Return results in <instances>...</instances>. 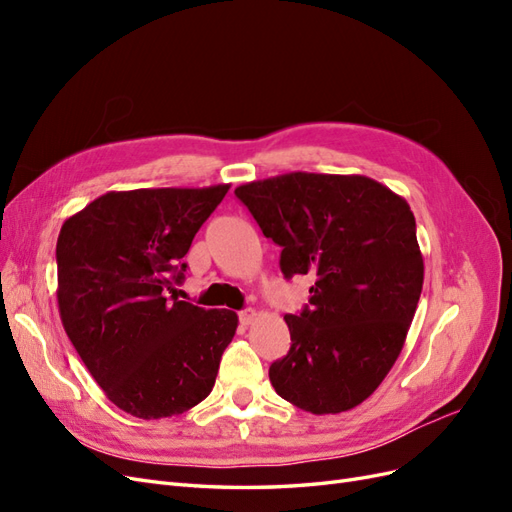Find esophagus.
Segmentation results:
<instances>
[{
	"label": "esophagus",
	"instance_id": "esophagus-1",
	"mask_svg": "<svg viewBox=\"0 0 512 512\" xmlns=\"http://www.w3.org/2000/svg\"><path fill=\"white\" fill-rule=\"evenodd\" d=\"M256 316V309H243V312H239V322L243 327H247V324H252L256 320Z\"/></svg>",
	"mask_w": 512,
	"mask_h": 512
}]
</instances>
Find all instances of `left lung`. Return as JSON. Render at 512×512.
<instances>
[{
	"instance_id": "obj_1",
	"label": "left lung",
	"mask_w": 512,
	"mask_h": 512,
	"mask_svg": "<svg viewBox=\"0 0 512 512\" xmlns=\"http://www.w3.org/2000/svg\"><path fill=\"white\" fill-rule=\"evenodd\" d=\"M235 194L282 247L286 280L316 277L309 305L284 316L292 344L269 367L275 393L312 414L363 404L404 348L423 290L410 205L363 175L288 173Z\"/></svg>"
}]
</instances>
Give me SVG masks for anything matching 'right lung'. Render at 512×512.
<instances>
[{
	"instance_id": "obj_1",
	"label": "right lung",
	"mask_w": 512,
	"mask_h": 512,
	"mask_svg": "<svg viewBox=\"0 0 512 512\" xmlns=\"http://www.w3.org/2000/svg\"><path fill=\"white\" fill-rule=\"evenodd\" d=\"M230 185L106 192L57 239L61 324L117 408L166 418L203 401L237 331L230 309L166 301L198 228Z\"/></svg>"
}]
</instances>
